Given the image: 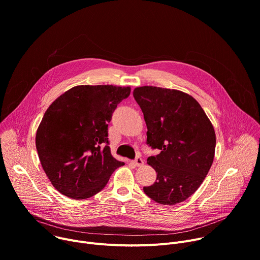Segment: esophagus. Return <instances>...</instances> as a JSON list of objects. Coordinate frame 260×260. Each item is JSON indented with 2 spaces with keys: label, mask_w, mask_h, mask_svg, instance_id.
Instances as JSON below:
<instances>
[{
  "label": "esophagus",
  "mask_w": 260,
  "mask_h": 260,
  "mask_svg": "<svg viewBox=\"0 0 260 260\" xmlns=\"http://www.w3.org/2000/svg\"><path fill=\"white\" fill-rule=\"evenodd\" d=\"M137 167H141L144 165V160L141 158V157H137L134 161H133Z\"/></svg>",
  "instance_id": "esophagus-1"
}]
</instances>
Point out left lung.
Instances as JSON below:
<instances>
[{"label":"left lung","instance_id":"8db88e82","mask_svg":"<svg viewBox=\"0 0 260 260\" xmlns=\"http://www.w3.org/2000/svg\"><path fill=\"white\" fill-rule=\"evenodd\" d=\"M147 125V144L160 150L147 162L157 173L144 192L173 206L191 197L214 159L216 135L205 111L191 95L176 89L142 86L134 89Z\"/></svg>","mask_w":260,"mask_h":260}]
</instances>
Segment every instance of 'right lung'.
I'll list each match as a JSON object with an SVG mask.
<instances>
[{
	"mask_svg": "<svg viewBox=\"0 0 260 260\" xmlns=\"http://www.w3.org/2000/svg\"><path fill=\"white\" fill-rule=\"evenodd\" d=\"M131 87L78 85L46 110L36 134V148L54 188L74 200L100 192L122 161L111 154L108 123Z\"/></svg>",
	"mask_w": 260,
	"mask_h": 260,
	"instance_id": "add662e5",
	"label": "right lung"
}]
</instances>
